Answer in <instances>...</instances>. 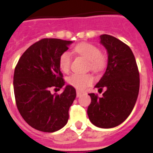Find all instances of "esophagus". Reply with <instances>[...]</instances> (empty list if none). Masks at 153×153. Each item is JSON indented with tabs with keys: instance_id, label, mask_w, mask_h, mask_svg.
Returning <instances> with one entry per match:
<instances>
[{
	"instance_id": "34e87169",
	"label": "esophagus",
	"mask_w": 153,
	"mask_h": 153,
	"mask_svg": "<svg viewBox=\"0 0 153 153\" xmlns=\"http://www.w3.org/2000/svg\"><path fill=\"white\" fill-rule=\"evenodd\" d=\"M82 94V91H76V95H77V97H78V98H79V97H80Z\"/></svg>"
}]
</instances>
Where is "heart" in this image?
<instances>
[{
    "mask_svg": "<svg viewBox=\"0 0 153 153\" xmlns=\"http://www.w3.org/2000/svg\"><path fill=\"white\" fill-rule=\"evenodd\" d=\"M74 51L88 61L87 67L95 73L104 71L107 65L106 55L100 51L98 46L90 43H81L74 47ZM71 63V56L67 51L61 54L59 59V65L61 71L67 73L70 71ZM94 77L91 74H73L67 78V83L78 90H84L92 85Z\"/></svg>",
    "mask_w": 153,
    "mask_h": 153,
    "instance_id": "1",
    "label": "heart"
}]
</instances>
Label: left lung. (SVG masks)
Segmentation results:
<instances>
[{
    "label": "left lung",
    "mask_w": 153,
    "mask_h": 153,
    "mask_svg": "<svg viewBox=\"0 0 153 153\" xmlns=\"http://www.w3.org/2000/svg\"><path fill=\"white\" fill-rule=\"evenodd\" d=\"M100 38L108 52V64L95 87L101 91L105 88V91L102 98L89 94L91 102L87 114L93 125L109 128L119 126L131 114L139 94L140 74L127 44L109 35H102Z\"/></svg>",
    "instance_id": "obj_1"
}]
</instances>
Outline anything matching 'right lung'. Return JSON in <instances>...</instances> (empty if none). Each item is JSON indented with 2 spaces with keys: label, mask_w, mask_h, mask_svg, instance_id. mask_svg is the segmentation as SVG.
Returning a JSON list of instances; mask_svg holds the SVG:
<instances>
[{
  "label": "right lung",
  "mask_w": 153,
  "mask_h": 153,
  "mask_svg": "<svg viewBox=\"0 0 153 153\" xmlns=\"http://www.w3.org/2000/svg\"><path fill=\"white\" fill-rule=\"evenodd\" d=\"M72 41L42 39L24 52L15 67L13 89L16 104L26 122L37 130L53 133L67 123L69 109L76 97L73 86L67 85L60 94L65 82L59 59Z\"/></svg>",
  "instance_id": "1"
}]
</instances>
